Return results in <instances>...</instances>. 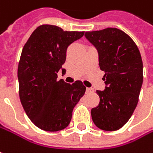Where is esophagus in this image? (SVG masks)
<instances>
[{
	"label": "esophagus",
	"mask_w": 153,
	"mask_h": 153,
	"mask_svg": "<svg viewBox=\"0 0 153 153\" xmlns=\"http://www.w3.org/2000/svg\"><path fill=\"white\" fill-rule=\"evenodd\" d=\"M93 91V90L91 89V88H87L86 89V93L88 94V93H91V92H92Z\"/></svg>",
	"instance_id": "obj_1"
}]
</instances>
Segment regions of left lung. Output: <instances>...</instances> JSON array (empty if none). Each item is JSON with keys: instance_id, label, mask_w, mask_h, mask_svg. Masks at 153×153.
Masks as SVG:
<instances>
[{"instance_id": "8db88e82", "label": "left lung", "mask_w": 153, "mask_h": 153, "mask_svg": "<svg viewBox=\"0 0 153 153\" xmlns=\"http://www.w3.org/2000/svg\"><path fill=\"white\" fill-rule=\"evenodd\" d=\"M97 49L99 67L105 72L104 91H97L99 104L91 109L97 127L112 131L126 125L136 108L143 83V62L136 43L116 27L85 32Z\"/></svg>"}]
</instances>
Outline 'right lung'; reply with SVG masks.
Wrapping results in <instances>:
<instances>
[{
	"label": "right lung",
	"instance_id": "1",
	"mask_svg": "<svg viewBox=\"0 0 153 153\" xmlns=\"http://www.w3.org/2000/svg\"><path fill=\"white\" fill-rule=\"evenodd\" d=\"M83 34L42 25L22 49L17 71L21 103L32 123L43 131H58L69 126L74 107L85 93L81 81L57 80L58 71H66L62 65L67 48Z\"/></svg>",
	"mask_w": 153,
	"mask_h": 153
}]
</instances>
